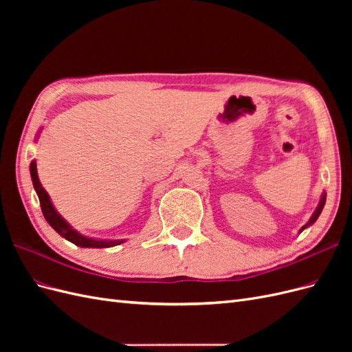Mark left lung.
I'll use <instances>...</instances> for the list:
<instances>
[{"label": "left lung", "mask_w": 352, "mask_h": 352, "mask_svg": "<svg viewBox=\"0 0 352 352\" xmlns=\"http://www.w3.org/2000/svg\"><path fill=\"white\" fill-rule=\"evenodd\" d=\"M324 202H326V195H323V197H322V201H320V204H318V207H317V210L314 211V214L311 216L310 221H308V223H307V225H305V226H304V228H302V229H301L300 232H302V230H304V229H305L307 226H310V225H313V223H314V221L317 220V217H318V216H320V212H322V210H323V207H324Z\"/></svg>", "instance_id": "left-lung-1"}]
</instances>
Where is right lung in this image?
Instances as JSON below:
<instances>
[{"label": "right lung", "mask_w": 352, "mask_h": 352, "mask_svg": "<svg viewBox=\"0 0 352 352\" xmlns=\"http://www.w3.org/2000/svg\"><path fill=\"white\" fill-rule=\"evenodd\" d=\"M30 176H32V182H34V188L39 197L42 214H44L45 220L52 226V229H54L57 233H60L63 238H66L67 241L73 242L74 245H78V247H82V248H109L123 242V241H97V239H89L79 235L78 232H74L67 223L58 216V212L54 210V207H52L47 190L42 188L38 179L35 162L30 163Z\"/></svg>", "instance_id": "1"}]
</instances>
